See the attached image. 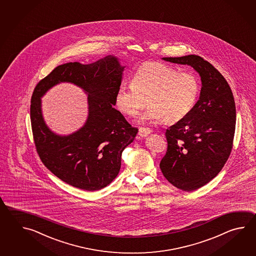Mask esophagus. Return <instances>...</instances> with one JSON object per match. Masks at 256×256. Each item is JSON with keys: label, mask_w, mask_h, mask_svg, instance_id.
Listing matches in <instances>:
<instances>
[{"label": "esophagus", "mask_w": 256, "mask_h": 256, "mask_svg": "<svg viewBox=\"0 0 256 256\" xmlns=\"http://www.w3.org/2000/svg\"><path fill=\"white\" fill-rule=\"evenodd\" d=\"M152 132V130H150L149 128H146V127H140L139 128V132L138 134L140 137H146V136L150 134Z\"/></svg>", "instance_id": "1"}]
</instances>
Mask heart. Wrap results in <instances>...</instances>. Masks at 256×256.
Wrapping results in <instances>:
<instances>
[{"label":"heart","instance_id":"1","mask_svg":"<svg viewBox=\"0 0 256 256\" xmlns=\"http://www.w3.org/2000/svg\"><path fill=\"white\" fill-rule=\"evenodd\" d=\"M132 86H122L115 95V106L124 114L134 116L146 105L138 117L142 124L163 120L176 124L188 117L196 105L200 83L194 74L178 73L158 62L142 65L132 78Z\"/></svg>","mask_w":256,"mask_h":256}]
</instances>
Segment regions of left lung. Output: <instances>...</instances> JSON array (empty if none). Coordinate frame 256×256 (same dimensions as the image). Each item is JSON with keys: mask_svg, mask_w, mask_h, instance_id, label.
I'll return each instance as SVG.
<instances>
[{"mask_svg": "<svg viewBox=\"0 0 256 256\" xmlns=\"http://www.w3.org/2000/svg\"><path fill=\"white\" fill-rule=\"evenodd\" d=\"M162 60L190 66L202 80L193 110L166 132L168 151L160 162L164 176L176 188L188 192L212 180L228 160L235 132V102L224 76L202 56Z\"/></svg>", "mask_w": 256, "mask_h": 256, "instance_id": "left-lung-1", "label": "left lung"}]
</instances>
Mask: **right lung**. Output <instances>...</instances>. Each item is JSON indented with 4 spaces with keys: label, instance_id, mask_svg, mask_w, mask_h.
Here are the masks:
<instances>
[{
    "label": "right lung",
    "instance_id": "right-lung-1",
    "mask_svg": "<svg viewBox=\"0 0 256 256\" xmlns=\"http://www.w3.org/2000/svg\"><path fill=\"white\" fill-rule=\"evenodd\" d=\"M124 66L109 54L90 64L58 66L34 88L31 100L34 140L44 164L58 178L83 190H100L119 174L122 152L138 132L114 108ZM80 87L88 96V117L78 130L60 136L45 124L40 98L60 82Z\"/></svg>",
    "mask_w": 256,
    "mask_h": 256
}]
</instances>
